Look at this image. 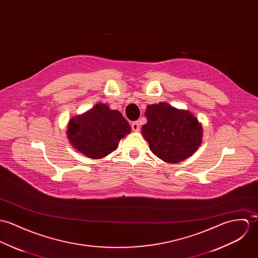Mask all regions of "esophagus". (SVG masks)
<instances>
[{
	"instance_id": "esophagus-1",
	"label": "esophagus",
	"mask_w": 258,
	"mask_h": 258,
	"mask_svg": "<svg viewBox=\"0 0 258 258\" xmlns=\"http://www.w3.org/2000/svg\"><path fill=\"white\" fill-rule=\"evenodd\" d=\"M131 125H132V128H133V131H135V132H138V131L140 130L141 123H140V121H133Z\"/></svg>"
}]
</instances>
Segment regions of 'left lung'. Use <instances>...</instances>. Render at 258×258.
Returning a JSON list of instances; mask_svg holds the SVG:
<instances>
[{"instance_id":"8db88e82","label":"left lung","mask_w":258,"mask_h":258,"mask_svg":"<svg viewBox=\"0 0 258 258\" xmlns=\"http://www.w3.org/2000/svg\"><path fill=\"white\" fill-rule=\"evenodd\" d=\"M143 125L144 139L154 155L167 163H177L195 153L202 142L203 130L189 111L178 110L167 103L149 105Z\"/></svg>"}]
</instances>
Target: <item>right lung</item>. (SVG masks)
Listing matches in <instances>:
<instances>
[{"label": "right lung", "mask_w": 258, "mask_h": 258, "mask_svg": "<svg viewBox=\"0 0 258 258\" xmlns=\"http://www.w3.org/2000/svg\"><path fill=\"white\" fill-rule=\"evenodd\" d=\"M131 131L127 120L118 111L100 103L70 119L67 137L79 152L99 159L115 150L118 142Z\"/></svg>", "instance_id": "obj_1"}]
</instances>
